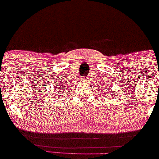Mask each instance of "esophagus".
I'll list each match as a JSON object with an SVG mask.
<instances>
[{"instance_id": "1", "label": "esophagus", "mask_w": 159, "mask_h": 159, "mask_svg": "<svg viewBox=\"0 0 159 159\" xmlns=\"http://www.w3.org/2000/svg\"><path fill=\"white\" fill-rule=\"evenodd\" d=\"M83 79H84V78H83ZM82 81H83V80H82Z\"/></svg>"}]
</instances>
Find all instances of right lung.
I'll return each mask as SVG.
<instances>
[{
    "label": "right lung",
    "mask_w": 159,
    "mask_h": 159,
    "mask_svg": "<svg viewBox=\"0 0 159 159\" xmlns=\"http://www.w3.org/2000/svg\"><path fill=\"white\" fill-rule=\"evenodd\" d=\"M57 86H60L59 89H61V90H64V88H65V85H64V84H62V83H61V85H59V84H57Z\"/></svg>",
    "instance_id": "obj_1"
}]
</instances>
